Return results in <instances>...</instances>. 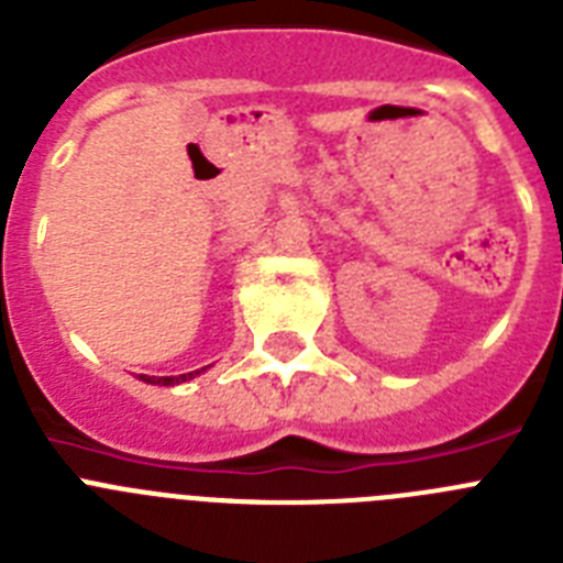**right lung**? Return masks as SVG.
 Returning <instances> with one entry per match:
<instances>
[{
  "label": "right lung",
  "instance_id": "obj_1",
  "mask_svg": "<svg viewBox=\"0 0 563 563\" xmlns=\"http://www.w3.org/2000/svg\"><path fill=\"white\" fill-rule=\"evenodd\" d=\"M200 372H206V366H202V369H197V372H188V375H177V377H148V375H141V380L154 383V386H174V383L191 380V377H197V375H200Z\"/></svg>",
  "mask_w": 563,
  "mask_h": 563
}]
</instances>
